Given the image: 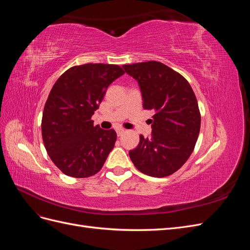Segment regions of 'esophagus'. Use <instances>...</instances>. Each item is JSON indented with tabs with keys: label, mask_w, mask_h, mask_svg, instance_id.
<instances>
[{
	"label": "esophagus",
	"mask_w": 250,
	"mask_h": 250,
	"mask_svg": "<svg viewBox=\"0 0 250 250\" xmlns=\"http://www.w3.org/2000/svg\"><path fill=\"white\" fill-rule=\"evenodd\" d=\"M124 132H125V130H124V129H117V134H118V137H121V135H122Z\"/></svg>",
	"instance_id": "esophagus-1"
}]
</instances>
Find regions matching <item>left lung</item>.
<instances>
[{
    "instance_id": "1",
    "label": "left lung",
    "mask_w": 250,
    "mask_h": 250,
    "mask_svg": "<svg viewBox=\"0 0 250 250\" xmlns=\"http://www.w3.org/2000/svg\"><path fill=\"white\" fill-rule=\"evenodd\" d=\"M138 81L143 107L153 110L152 133L140 135L138 147L129 151L139 171L152 177H166L183 167L197 142L201 117L190 83L168 65L146 62L123 65Z\"/></svg>"
}]
</instances>
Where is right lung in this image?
Segmentation results:
<instances>
[{"label":"right lung","instance_id":"1","mask_svg":"<svg viewBox=\"0 0 250 250\" xmlns=\"http://www.w3.org/2000/svg\"><path fill=\"white\" fill-rule=\"evenodd\" d=\"M117 64L72 66L53 85L42 120L43 145L56 167L67 176L84 178L99 172L117 141L113 129L94 126L110 83L122 76Z\"/></svg>","mask_w":250,"mask_h":250}]
</instances>
